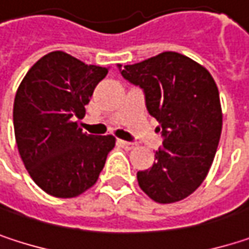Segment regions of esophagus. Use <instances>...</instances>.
I'll return each instance as SVG.
<instances>
[{
	"mask_svg": "<svg viewBox=\"0 0 249 249\" xmlns=\"http://www.w3.org/2000/svg\"><path fill=\"white\" fill-rule=\"evenodd\" d=\"M118 144H120L121 147L126 148V150H131V148H134V147H135V144H134V142H129V141H124V140H118Z\"/></svg>",
	"mask_w": 249,
	"mask_h": 249,
	"instance_id": "obj_1",
	"label": "esophagus"
}]
</instances>
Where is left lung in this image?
<instances>
[{
  "label": "left lung",
  "mask_w": 249,
  "mask_h": 249,
  "mask_svg": "<svg viewBox=\"0 0 249 249\" xmlns=\"http://www.w3.org/2000/svg\"><path fill=\"white\" fill-rule=\"evenodd\" d=\"M118 68L144 90L163 135L153 167L137 173L138 184L154 202H178L203 183L213 163L222 131L218 86L202 65L176 52Z\"/></svg>",
  "instance_id": "8db88e82"
}]
</instances>
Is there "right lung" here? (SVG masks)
Listing matches in <instances>:
<instances>
[{"instance_id":"1","label":"right lung","mask_w":249,"mask_h":249,"mask_svg":"<svg viewBox=\"0 0 249 249\" xmlns=\"http://www.w3.org/2000/svg\"><path fill=\"white\" fill-rule=\"evenodd\" d=\"M107 73V68L52 52L31 66L17 89L13 120L18 153L34 183L54 197H76L92 187L115 147V137H95L77 126Z\"/></svg>"}]
</instances>
